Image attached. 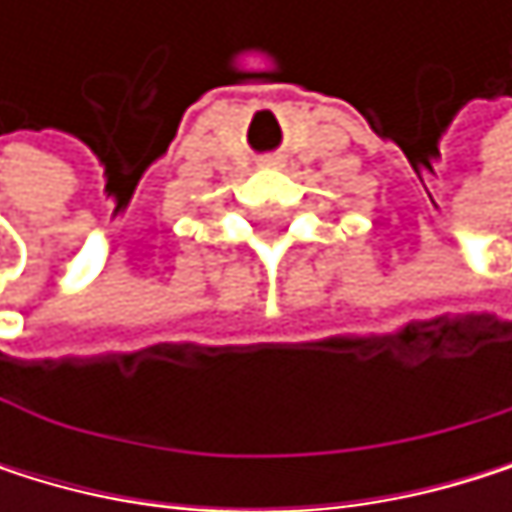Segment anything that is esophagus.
<instances>
[{
  "mask_svg": "<svg viewBox=\"0 0 512 512\" xmlns=\"http://www.w3.org/2000/svg\"><path fill=\"white\" fill-rule=\"evenodd\" d=\"M261 162H264V165H276L279 159H273V156H267V159H261Z\"/></svg>",
  "mask_w": 512,
  "mask_h": 512,
  "instance_id": "obj_1",
  "label": "esophagus"
}]
</instances>
